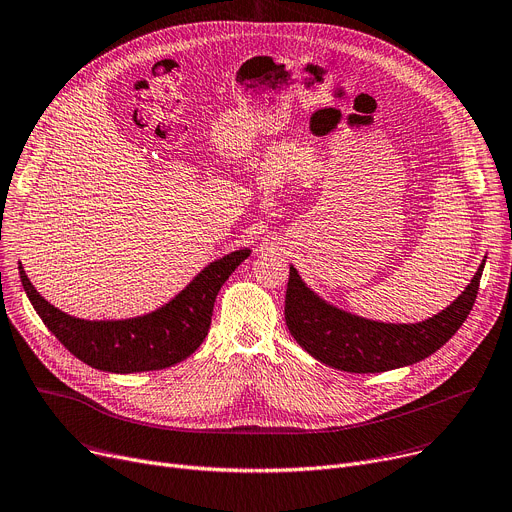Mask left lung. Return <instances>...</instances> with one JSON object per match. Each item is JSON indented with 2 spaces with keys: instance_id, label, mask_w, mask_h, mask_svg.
I'll list each match as a JSON object with an SVG mask.
<instances>
[{
  "instance_id": "1",
  "label": "left lung",
  "mask_w": 512,
  "mask_h": 512,
  "mask_svg": "<svg viewBox=\"0 0 512 512\" xmlns=\"http://www.w3.org/2000/svg\"><path fill=\"white\" fill-rule=\"evenodd\" d=\"M483 259L467 288L438 315L417 324H390L344 311L305 284L290 265L286 326L305 351L317 361L340 371L380 373L407 367L434 355L459 330L473 309L481 280Z\"/></svg>"
}]
</instances>
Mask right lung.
I'll return each mask as SVG.
<instances>
[{
  "label": "right lung",
  "instance_id": "obj_1",
  "mask_svg": "<svg viewBox=\"0 0 512 512\" xmlns=\"http://www.w3.org/2000/svg\"><path fill=\"white\" fill-rule=\"evenodd\" d=\"M251 255L238 249L209 265L155 311L126 319H80L45 301L26 276L18 274L33 309L47 330L83 363L110 373H139L172 367L191 357L205 340L213 303L236 267Z\"/></svg>",
  "mask_w": 512,
  "mask_h": 512
}]
</instances>
